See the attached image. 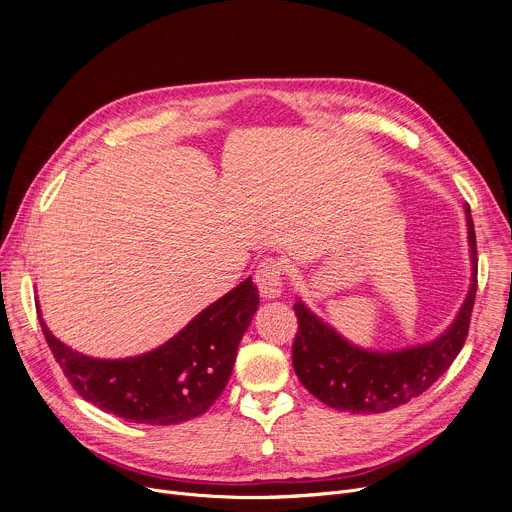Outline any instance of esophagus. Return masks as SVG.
I'll list each match as a JSON object with an SVG mask.
<instances>
[{
    "mask_svg": "<svg viewBox=\"0 0 512 512\" xmlns=\"http://www.w3.org/2000/svg\"><path fill=\"white\" fill-rule=\"evenodd\" d=\"M255 283L263 298H277L283 287V263L273 257H265L255 271Z\"/></svg>",
    "mask_w": 512,
    "mask_h": 512,
    "instance_id": "obj_1",
    "label": "esophagus"
}]
</instances>
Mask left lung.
Here are the masks:
<instances>
[{"label": "left lung", "instance_id": "8db88e82", "mask_svg": "<svg viewBox=\"0 0 512 512\" xmlns=\"http://www.w3.org/2000/svg\"><path fill=\"white\" fill-rule=\"evenodd\" d=\"M472 251V285L452 328L425 346L401 352L360 350L320 322L302 302L294 304L298 334L291 346L294 371L302 385L322 403L338 411L381 413L427 391L460 354L474 310L478 287L476 233L466 206Z\"/></svg>", "mask_w": 512, "mask_h": 512}]
</instances>
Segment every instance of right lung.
<instances>
[{"label":"right lung","instance_id":"right-lung-1","mask_svg":"<svg viewBox=\"0 0 512 512\" xmlns=\"http://www.w3.org/2000/svg\"><path fill=\"white\" fill-rule=\"evenodd\" d=\"M257 306V285L247 277L164 346L123 360L72 350L38 320L64 377L85 401L133 423L172 425L202 415L223 393Z\"/></svg>","mask_w":512,"mask_h":512}]
</instances>
